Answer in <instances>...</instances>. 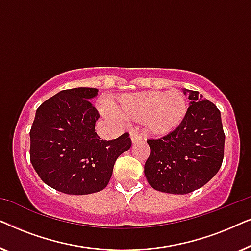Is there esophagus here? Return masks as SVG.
Segmentation results:
<instances>
[{
  "label": "esophagus",
  "mask_w": 251,
  "mask_h": 251,
  "mask_svg": "<svg viewBox=\"0 0 251 251\" xmlns=\"http://www.w3.org/2000/svg\"><path fill=\"white\" fill-rule=\"evenodd\" d=\"M130 138H131L132 143H136V142H139V140L142 139V136H140L138 132L131 131V132H130Z\"/></svg>",
  "instance_id": "obj_1"
}]
</instances>
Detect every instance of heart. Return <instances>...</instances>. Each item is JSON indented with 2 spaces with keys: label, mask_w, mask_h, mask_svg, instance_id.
I'll use <instances>...</instances> for the list:
<instances>
[{
  "label": "heart",
  "mask_w": 251,
  "mask_h": 251,
  "mask_svg": "<svg viewBox=\"0 0 251 251\" xmlns=\"http://www.w3.org/2000/svg\"><path fill=\"white\" fill-rule=\"evenodd\" d=\"M113 106L116 113L104 104L100 105V108L109 118L143 119L146 131L159 136L177 129L187 112L186 100L179 90L126 94L116 97Z\"/></svg>",
  "instance_id": "1"
}]
</instances>
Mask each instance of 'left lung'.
Listing matches in <instances>:
<instances>
[{"label": "left lung", "instance_id": "8db88e82", "mask_svg": "<svg viewBox=\"0 0 251 251\" xmlns=\"http://www.w3.org/2000/svg\"><path fill=\"white\" fill-rule=\"evenodd\" d=\"M190 106L183 122L159 139H149L145 176L154 190L187 194L208 183L224 159L221 112L199 91L185 90Z\"/></svg>", "mask_w": 251, "mask_h": 251}]
</instances>
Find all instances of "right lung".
Returning a JSON list of instances; mask_svg holds the SVG:
<instances>
[{
    "mask_svg": "<svg viewBox=\"0 0 251 251\" xmlns=\"http://www.w3.org/2000/svg\"><path fill=\"white\" fill-rule=\"evenodd\" d=\"M97 94L95 88L67 89L36 111L29 132L30 162L44 183L63 193L104 190L116 159L131 146L128 132L112 140L96 133L99 113L90 99Z\"/></svg>",
    "mask_w": 251,
    "mask_h": 251,
    "instance_id": "1",
    "label": "right lung"
}]
</instances>
